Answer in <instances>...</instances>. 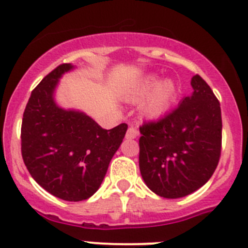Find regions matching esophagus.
<instances>
[{"mask_svg": "<svg viewBox=\"0 0 248 248\" xmlns=\"http://www.w3.org/2000/svg\"><path fill=\"white\" fill-rule=\"evenodd\" d=\"M137 136H138L137 128H136V127H133V126H129L128 129H127V132H126L127 140H135Z\"/></svg>", "mask_w": 248, "mask_h": 248, "instance_id": "obj_1", "label": "esophagus"}]
</instances>
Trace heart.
I'll return each instance as SVG.
<instances>
[{"mask_svg":"<svg viewBox=\"0 0 248 248\" xmlns=\"http://www.w3.org/2000/svg\"><path fill=\"white\" fill-rule=\"evenodd\" d=\"M149 93V95L148 93ZM149 95L143 102L142 111L148 119H159L167 111L177 96V85L173 80L166 79L159 82V78L155 75L148 77L140 82V85L129 95V99L133 101L143 99Z\"/></svg>","mask_w":248,"mask_h":248,"instance_id":"1","label":"heart"}]
</instances>
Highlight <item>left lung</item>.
<instances>
[{"label": "left lung", "instance_id": "1", "mask_svg": "<svg viewBox=\"0 0 248 248\" xmlns=\"http://www.w3.org/2000/svg\"><path fill=\"white\" fill-rule=\"evenodd\" d=\"M193 93L171 112L140 127V170L157 195L177 199L210 179L221 153V108L210 86L191 78Z\"/></svg>", "mask_w": 248, "mask_h": 248}]
</instances>
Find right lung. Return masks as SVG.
I'll return each mask as SVG.
<instances>
[{
    "label": "right lung",
    "instance_id": "1",
    "mask_svg": "<svg viewBox=\"0 0 248 248\" xmlns=\"http://www.w3.org/2000/svg\"><path fill=\"white\" fill-rule=\"evenodd\" d=\"M73 69L62 64L32 91L22 120L21 144L24 164L42 188L59 199L81 202L100 188L127 124L104 129L86 113L58 106V82Z\"/></svg>",
    "mask_w": 248,
    "mask_h": 248
}]
</instances>
